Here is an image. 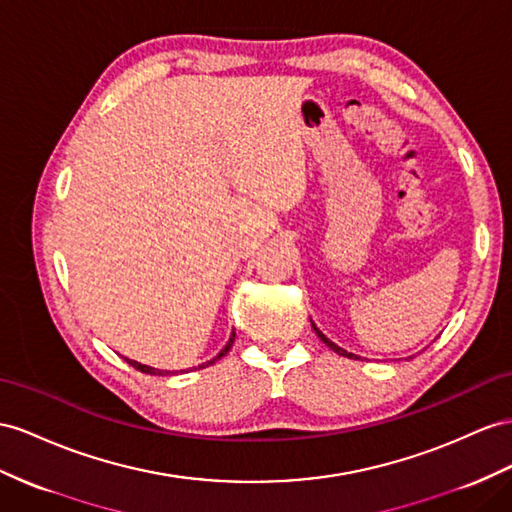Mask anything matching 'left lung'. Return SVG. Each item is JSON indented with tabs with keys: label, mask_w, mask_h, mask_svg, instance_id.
Returning a JSON list of instances; mask_svg holds the SVG:
<instances>
[{
	"label": "left lung",
	"mask_w": 512,
	"mask_h": 512,
	"mask_svg": "<svg viewBox=\"0 0 512 512\" xmlns=\"http://www.w3.org/2000/svg\"><path fill=\"white\" fill-rule=\"evenodd\" d=\"M311 326H313V331H316V335H318V337L322 339V342H324L326 346H329L331 350H335V352H337V355H342V357H348V359H359V357H355V355H352V352H348V350H344V348H339L337 344H333L329 337H326V335H322V331L318 329V326H316V324H313V322H311Z\"/></svg>",
	"instance_id": "obj_1"
}]
</instances>
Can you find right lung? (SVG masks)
I'll return each instance as SVG.
<instances>
[{"instance_id":"obj_1","label":"right lung","mask_w":512,"mask_h":512,"mask_svg":"<svg viewBox=\"0 0 512 512\" xmlns=\"http://www.w3.org/2000/svg\"><path fill=\"white\" fill-rule=\"evenodd\" d=\"M233 339H235V333H231V339L227 342V346L220 350V355H218L216 359L209 361V363H216L220 357H225L227 352H229V348L233 346ZM127 363L131 365V368H136V370H138V372H142V374H153V376H166V374H168V372H164V370H153V368H149V365H142V363H138V361H129V359H127Z\"/></svg>"}]
</instances>
